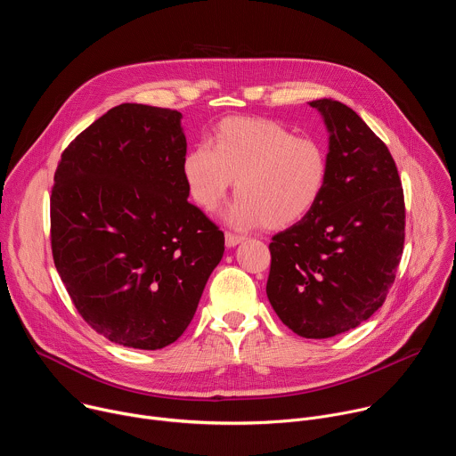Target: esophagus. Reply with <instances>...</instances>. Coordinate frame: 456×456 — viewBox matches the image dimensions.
<instances>
[{
    "label": "esophagus",
    "mask_w": 456,
    "mask_h": 456,
    "mask_svg": "<svg viewBox=\"0 0 456 456\" xmlns=\"http://www.w3.org/2000/svg\"><path fill=\"white\" fill-rule=\"evenodd\" d=\"M243 241V236L240 234H232V232H225V245L231 248V247H236L238 243Z\"/></svg>",
    "instance_id": "esophagus-1"
}]
</instances>
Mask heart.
Here are the masks:
<instances>
[{
	"mask_svg": "<svg viewBox=\"0 0 456 456\" xmlns=\"http://www.w3.org/2000/svg\"><path fill=\"white\" fill-rule=\"evenodd\" d=\"M182 178L191 200L208 213L236 180L238 199L227 222L240 229H283L303 220L321 199L329 160L315 141L296 137L276 120L229 117L213 129L209 144L183 155Z\"/></svg>",
	"mask_w": 456,
	"mask_h": 456,
	"instance_id": "1",
	"label": "heart"
}]
</instances>
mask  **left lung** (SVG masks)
Returning <instances> with one entry per match:
<instances>
[{
	"label": "left lung",
	"mask_w": 456,
	"mask_h": 456,
	"mask_svg": "<svg viewBox=\"0 0 456 456\" xmlns=\"http://www.w3.org/2000/svg\"><path fill=\"white\" fill-rule=\"evenodd\" d=\"M329 132V178L314 209L273 236L267 297L306 339L348 332L384 303L404 247V192L386 144L346 104L308 102Z\"/></svg>",
	"instance_id": "8db88e82"
}]
</instances>
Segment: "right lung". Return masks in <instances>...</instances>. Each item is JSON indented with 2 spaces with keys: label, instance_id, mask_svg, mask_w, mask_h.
<instances>
[{
  "label": "right lung",
  "instance_id": "right-lung-1",
  "mask_svg": "<svg viewBox=\"0 0 456 456\" xmlns=\"http://www.w3.org/2000/svg\"><path fill=\"white\" fill-rule=\"evenodd\" d=\"M185 151L180 111L124 102L61 155L53 264L83 319L111 343H175L224 256V232L187 202Z\"/></svg>",
  "mask_w": 456,
  "mask_h": 456
}]
</instances>
